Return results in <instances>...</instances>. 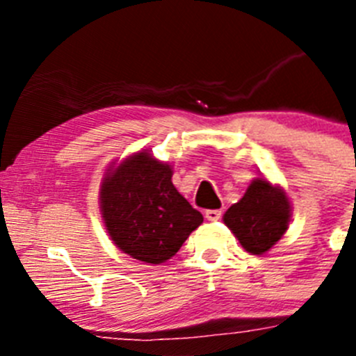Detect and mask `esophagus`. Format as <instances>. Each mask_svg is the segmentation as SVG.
I'll use <instances>...</instances> for the list:
<instances>
[{
    "mask_svg": "<svg viewBox=\"0 0 356 356\" xmlns=\"http://www.w3.org/2000/svg\"><path fill=\"white\" fill-rule=\"evenodd\" d=\"M205 219L207 221H219L221 219V210H207Z\"/></svg>",
    "mask_w": 356,
    "mask_h": 356,
    "instance_id": "34e87169",
    "label": "esophagus"
}]
</instances>
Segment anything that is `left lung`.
Returning a JSON list of instances; mask_svg holds the SVG:
<instances>
[{
	"mask_svg": "<svg viewBox=\"0 0 356 356\" xmlns=\"http://www.w3.org/2000/svg\"><path fill=\"white\" fill-rule=\"evenodd\" d=\"M222 221L248 253L264 254L287 232L291 201L284 188L254 178L246 194L226 210Z\"/></svg>",
	"mask_w": 356,
	"mask_h": 356,
	"instance_id": "obj_1",
	"label": "left lung"
}]
</instances>
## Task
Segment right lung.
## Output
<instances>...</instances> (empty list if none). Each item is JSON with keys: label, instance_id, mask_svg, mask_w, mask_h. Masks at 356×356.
I'll return each instance as SVG.
<instances>
[{"label": "right lung", "instance_id": "right-lung-1", "mask_svg": "<svg viewBox=\"0 0 356 356\" xmlns=\"http://www.w3.org/2000/svg\"><path fill=\"white\" fill-rule=\"evenodd\" d=\"M172 168L139 151L114 163L99 188V209L110 238L122 253L162 264L178 253L203 222L171 181Z\"/></svg>", "mask_w": 356, "mask_h": 356}]
</instances>
